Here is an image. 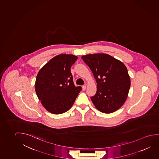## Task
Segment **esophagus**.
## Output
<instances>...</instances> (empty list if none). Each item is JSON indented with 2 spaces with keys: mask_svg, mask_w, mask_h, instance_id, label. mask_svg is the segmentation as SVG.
<instances>
[{
  "mask_svg": "<svg viewBox=\"0 0 159 159\" xmlns=\"http://www.w3.org/2000/svg\"><path fill=\"white\" fill-rule=\"evenodd\" d=\"M82 88H83V90H84V91H85V90H86V86H83V87H82Z\"/></svg>",
  "mask_w": 159,
  "mask_h": 159,
  "instance_id": "34e87169",
  "label": "esophagus"
}]
</instances>
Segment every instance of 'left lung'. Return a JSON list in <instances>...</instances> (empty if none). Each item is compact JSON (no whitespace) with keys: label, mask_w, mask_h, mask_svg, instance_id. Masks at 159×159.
<instances>
[{"label":"left lung","mask_w":159,"mask_h":159,"mask_svg":"<svg viewBox=\"0 0 159 159\" xmlns=\"http://www.w3.org/2000/svg\"><path fill=\"white\" fill-rule=\"evenodd\" d=\"M82 59L91 70L97 83V92L91 99L102 113H111L124 104L131 85L124 64L105 53L83 56Z\"/></svg>","instance_id":"8db88e82"}]
</instances>
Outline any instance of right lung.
Segmentation results:
<instances>
[{
    "label": "right lung",
    "instance_id": "obj_1",
    "mask_svg": "<svg viewBox=\"0 0 159 159\" xmlns=\"http://www.w3.org/2000/svg\"><path fill=\"white\" fill-rule=\"evenodd\" d=\"M77 58L73 55H58L44 65L37 74L35 92L50 113L60 114L68 111L82 89L74 85L70 71Z\"/></svg>",
    "mask_w": 159,
    "mask_h": 159
}]
</instances>
